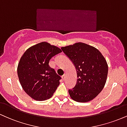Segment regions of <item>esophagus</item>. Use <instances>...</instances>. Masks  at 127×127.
<instances>
[{"label": "esophagus", "instance_id": "34e87169", "mask_svg": "<svg viewBox=\"0 0 127 127\" xmlns=\"http://www.w3.org/2000/svg\"><path fill=\"white\" fill-rule=\"evenodd\" d=\"M62 79L63 80H65V74H63V75L62 76Z\"/></svg>", "mask_w": 127, "mask_h": 127}]
</instances>
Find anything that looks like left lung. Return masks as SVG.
Returning a JSON list of instances; mask_svg holds the SVG:
<instances>
[{
    "instance_id": "8db88e82",
    "label": "left lung",
    "mask_w": 127,
    "mask_h": 127,
    "mask_svg": "<svg viewBox=\"0 0 127 127\" xmlns=\"http://www.w3.org/2000/svg\"><path fill=\"white\" fill-rule=\"evenodd\" d=\"M61 49L77 72L75 86L68 90L70 97L76 102L91 101L104 88L108 71L106 60L97 49L82 42Z\"/></svg>"
}]
</instances>
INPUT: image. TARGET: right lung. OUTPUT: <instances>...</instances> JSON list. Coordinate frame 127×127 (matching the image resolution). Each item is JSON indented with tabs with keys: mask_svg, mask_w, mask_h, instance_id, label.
I'll return each mask as SVG.
<instances>
[{
	"mask_svg": "<svg viewBox=\"0 0 127 127\" xmlns=\"http://www.w3.org/2000/svg\"><path fill=\"white\" fill-rule=\"evenodd\" d=\"M60 53L58 47L42 42L29 48L20 59L17 68L20 83L35 100L50 98L60 85L61 77L50 67L49 62Z\"/></svg>",
	"mask_w": 127,
	"mask_h": 127,
	"instance_id": "add662e5",
	"label": "right lung"
}]
</instances>
